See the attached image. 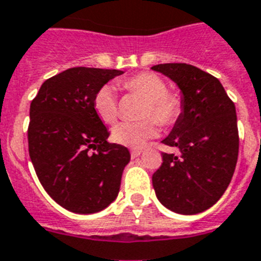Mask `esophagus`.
<instances>
[{"label": "esophagus", "instance_id": "esophagus-1", "mask_svg": "<svg viewBox=\"0 0 261 261\" xmlns=\"http://www.w3.org/2000/svg\"><path fill=\"white\" fill-rule=\"evenodd\" d=\"M141 154H142V150H139V148H134V150H131V156L133 158L139 156Z\"/></svg>", "mask_w": 261, "mask_h": 261}]
</instances>
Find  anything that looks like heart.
Instances as JSON below:
<instances>
[{
  "label": "heart",
  "mask_w": 261,
  "mask_h": 261,
  "mask_svg": "<svg viewBox=\"0 0 261 261\" xmlns=\"http://www.w3.org/2000/svg\"><path fill=\"white\" fill-rule=\"evenodd\" d=\"M126 91L141 95L146 99L142 117L138 122H120L114 127L113 139L131 148H142L158 135V123L171 126L183 111V99L176 91L167 90L163 78L154 73H139L120 82ZM94 111L105 123H114L118 118V100L115 89L105 85L93 99Z\"/></svg>",
  "instance_id": "1"
}]
</instances>
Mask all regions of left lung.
I'll use <instances>...</instances> for the list:
<instances>
[{"instance_id":"obj_1","label":"left lung","mask_w":261,"mask_h":261,"mask_svg":"<svg viewBox=\"0 0 261 261\" xmlns=\"http://www.w3.org/2000/svg\"><path fill=\"white\" fill-rule=\"evenodd\" d=\"M180 89L183 111L162 141L180 155L163 152L152 175L156 198L166 208L195 215L215 204L228 187L239 154L235 105L218 78L187 63L151 67Z\"/></svg>"}]
</instances>
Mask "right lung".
<instances>
[{
	"label": "right lung",
	"mask_w": 261,
	"mask_h": 261,
	"mask_svg": "<svg viewBox=\"0 0 261 261\" xmlns=\"http://www.w3.org/2000/svg\"><path fill=\"white\" fill-rule=\"evenodd\" d=\"M122 70L73 67L42 83L30 105L29 155L41 185L75 214L105 210L118 196L130 152L109 143L94 95ZM94 151L91 152V150Z\"/></svg>",
	"instance_id": "right-lung-1"
}]
</instances>
